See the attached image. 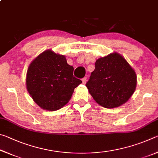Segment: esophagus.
<instances>
[{
  "label": "esophagus",
  "mask_w": 158,
  "mask_h": 158,
  "mask_svg": "<svg viewBox=\"0 0 158 158\" xmlns=\"http://www.w3.org/2000/svg\"><path fill=\"white\" fill-rule=\"evenodd\" d=\"M86 81H87V79H86V77H84V78L82 79V82L84 83V84H85V83H86Z\"/></svg>",
  "instance_id": "1"
}]
</instances>
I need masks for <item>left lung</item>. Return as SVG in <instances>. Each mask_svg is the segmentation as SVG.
<instances>
[{
	"label": "left lung",
	"mask_w": 158,
	"mask_h": 158,
	"mask_svg": "<svg viewBox=\"0 0 158 158\" xmlns=\"http://www.w3.org/2000/svg\"><path fill=\"white\" fill-rule=\"evenodd\" d=\"M95 65L85 85L96 102L108 109L126 102L137 85V75L127 60L114 52L99 58Z\"/></svg>",
	"instance_id": "1"
}]
</instances>
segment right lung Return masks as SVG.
<instances>
[{
  "label": "right lung",
  "instance_id": "obj_1",
  "mask_svg": "<svg viewBox=\"0 0 158 158\" xmlns=\"http://www.w3.org/2000/svg\"><path fill=\"white\" fill-rule=\"evenodd\" d=\"M73 71L65 56L46 50L29 65L26 89L40 107L58 110L68 102L74 89L82 83L73 76Z\"/></svg>",
  "mask_w": 158,
  "mask_h": 158
}]
</instances>
